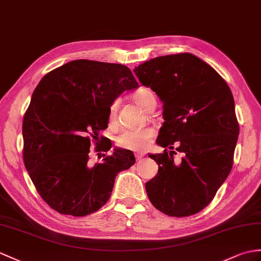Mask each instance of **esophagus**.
<instances>
[{
	"mask_svg": "<svg viewBox=\"0 0 261 261\" xmlns=\"http://www.w3.org/2000/svg\"><path fill=\"white\" fill-rule=\"evenodd\" d=\"M145 156V154H144V152H136V154H135V157H136V160H142V158Z\"/></svg>",
	"mask_w": 261,
	"mask_h": 261,
	"instance_id": "1",
	"label": "esophagus"
}]
</instances>
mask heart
Instances as JSON below:
<instances>
[{
  "label": "heart",
  "mask_w": 261,
  "mask_h": 261,
  "mask_svg": "<svg viewBox=\"0 0 261 261\" xmlns=\"http://www.w3.org/2000/svg\"><path fill=\"white\" fill-rule=\"evenodd\" d=\"M132 98L137 105L145 111H152L156 106L155 94L147 87H139L132 94ZM118 109V100H113L109 109V120L111 124H114L116 120ZM155 137V129L151 127H145L142 129H125L116 137L115 142L118 147L143 151L151 144Z\"/></svg>",
  "instance_id": "1"
}]
</instances>
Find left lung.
I'll return each instance as SVG.
<instances>
[{"mask_svg":"<svg viewBox=\"0 0 261 261\" xmlns=\"http://www.w3.org/2000/svg\"><path fill=\"white\" fill-rule=\"evenodd\" d=\"M143 85L164 103L156 143L175 150L148 155L158 173L146 182L150 202L173 217L202 211L229 175L239 135L234 100L226 81L190 53L158 56L135 67Z\"/></svg>","mask_w":261,"mask_h":261,"instance_id":"8db88e82","label":"left lung"}]
</instances>
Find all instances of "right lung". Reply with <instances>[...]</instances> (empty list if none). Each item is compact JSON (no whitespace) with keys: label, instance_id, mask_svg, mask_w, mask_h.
Masks as SVG:
<instances>
[{"label":"right lung","instance_id":"right-lung-1","mask_svg":"<svg viewBox=\"0 0 261 261\" xmlns=\"http://www.w3.org/2000/svg\"><path fill=\"white\" fill-rule=\"evenodd\" d=\"M136 87L127 66L90 60L53 69L35 87L23 118V161L37 193L57 213L83 217L97 212L117 174L135 164L130 150L118 148L92 165L90 148L111 149L98 137L109 124L110 105Z\"/></svg>","mask_w":261,"mask_h":261}]
</instances>
